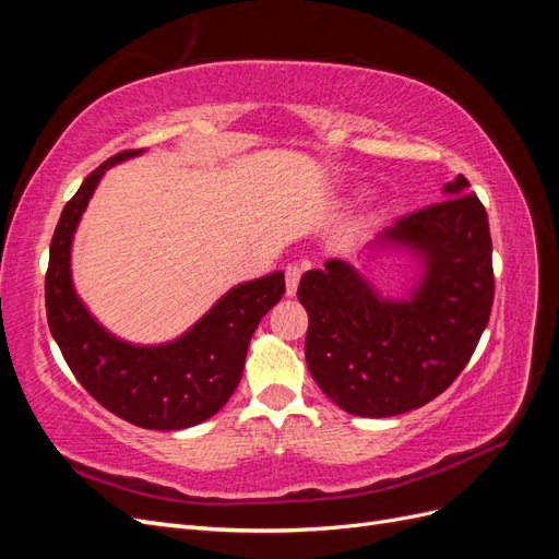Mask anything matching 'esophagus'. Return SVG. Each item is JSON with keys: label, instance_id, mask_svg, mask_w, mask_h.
I'll list each match as a JSON object with an SVG mask.
<instances>
[{"label": "esophagus", "instance_id": "obj_1", "mask_svg": "<svg viewBox=\"0 0 559 559\" xmlns=\"http://www.w3.org/2000/svg\"><path fill=\"white\" fill-rule=\"evenodd\" d=\"M300 275H302V265H298V263H289V265H286L284 277H286V296H289V298L296 296Z\"/></svg>", "mask_w": 559, "mask_h": 559}]
</instances>
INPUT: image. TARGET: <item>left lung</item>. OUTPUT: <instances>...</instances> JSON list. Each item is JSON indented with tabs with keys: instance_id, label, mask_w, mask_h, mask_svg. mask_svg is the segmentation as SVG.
Segmentation results:
<instances>
[{
	"instance_id": "obj_1",
	"label": "left lung",
	"mask_w": 559,
	"mask_h": 559,
	"mask_svg": "<svg viewBox=\"0 0 559 559\" xmlns=\"http://www.w3.org/2000/svg\"><path fill=\"white\" fill-rule=\"evenodd\" d=\"M468 186L456 175L443 202L401 216L364 247L366 257L413 253L419 275L403 296H382L341 259L300 277L310 376L345 413L394 417L421 408L468 364L495 300L487 212Z\"/></svg>"
}]
</instances>
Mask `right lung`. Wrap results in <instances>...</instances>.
<instances>
[{
	"label": "right lung",
	"mask_w": 559,
	"mask_h": 559,
	"mask_svg": "<svg viewBox=\"0 0 559 559\" xmlns=\"http://www.w3.org/2000/svg\"><path fill=\"white\" fill-rule=\"evenodd\" d=\"M140 154L144 148L105 160L64 205L50 240L46 317L67 366L97 403L134 427L177 431L210 419L233 396L253 331L284 296V273L233 286L170 343L134 345L107 331L74 289L72 242L99 179Z\"/></svg>",
	"instance_id": "right-lung-1"
}]
</instances>
